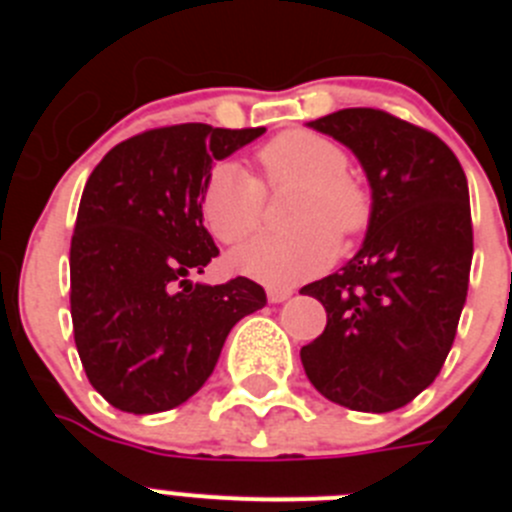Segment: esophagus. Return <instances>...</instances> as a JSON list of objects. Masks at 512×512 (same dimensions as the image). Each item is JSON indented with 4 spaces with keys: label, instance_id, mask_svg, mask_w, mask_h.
Listing matches in <instances>:
<instances>
[{
    "label": "esophagus",
    "instance_id": "esophagus-1",
    "mask_svg": "<svg viewBox=\"0 0 512 512\" xmlns=\"http://www.w3.org/2000/svg\"><path fill=\"white\" fill-rule=\"evenodd\" d=\"M266 297H269V302H284L292 297V287H277V284H271V287H266Z\"/></svg>",
    "mask_w": 512,
    "mask_h": 512
}]
</instances>
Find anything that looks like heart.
Returning a JSON list of instances; mask_svg holds the SVG:
<instances>
[{"label": "heart", "instance_id": "b5f03b06", "mask_svg": "<svg viewBox=\"0 0 512 512\" xmlns=\"http://www.w3.org/2000/svg\"><path fill=\"white\" fill-rule=\"evenodd\" d=\"M261 182L223 161L202 184V217L217 241L241 243L259 228L264 187H297L289 202L287 233H264L233 256V266L266 284H295L328 269L338 241L359 235L372 217V197L348 174V153L312 130H287L259 151Z\"/></svg>", "mask_w": 512, "mask_h": 512}]
</instances>
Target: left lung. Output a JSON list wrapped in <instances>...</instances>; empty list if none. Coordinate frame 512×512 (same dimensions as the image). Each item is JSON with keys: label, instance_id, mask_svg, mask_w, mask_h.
<instances>
[{"label": "left lung", "instance_id": "obj_1", "mask_svg": "<svg viewBox=\"0 0 512 512\" xmlns=\"http://www.w3.org/2000/svg\"><path fill=\"white\" fill-rule=\"evenodd\" d=\"M307 125L359 158L372 217L354 259L300 289L328 312L302 366L330 402L390 413L438 377L454 343L474 251L467 176L438 135L390 112L348 107Z\"/></svg>", "mask_w": 512, "mask_h": 512}]
</instances>
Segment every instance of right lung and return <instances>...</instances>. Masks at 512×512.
Instances as JSON below:
<instances>
[{"label": "right lung", "mask_w": 512, "mask_h": 512, "mask_svg": "<svg viewBox=\"0 0 512 512\" xmlns=\"http://www.w3.org/2000/svg\"><path fill=\"white\" fill-rule=\"evenodd\" d=\"M266 128L184 122L112 148L81 194L71 238V320L94 390L122 413H164L215 369L230 328L266 305L261 284H194L217 246L202 223L215 161Z\"/></svg>", "instance_id": "1"}]
</instances>
